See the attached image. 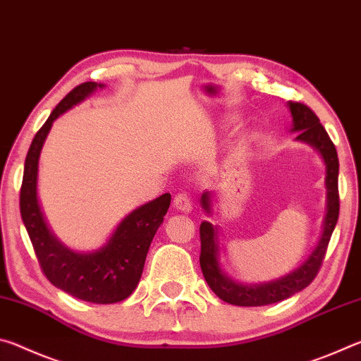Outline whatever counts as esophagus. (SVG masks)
Listing matches in <instances>:
<instances>
[{
	"instance_id": "obj_1",
	"label": "esophagus",
	"mask_w": 361,
	"mask_h": 361,
	"mask_svg": "<svg viewBox=\"0 0 361 361\" xmlns=\"http://www.w3.org/2000/svg\"><path fill=\"white\" fill-rule=\"evenodd\" d=\"M173 207L178 212H181V213H189L192 210V207H191V200H189V197H188V194H176L175 195V199H173Z\"/></svg>"
}]
</instances>
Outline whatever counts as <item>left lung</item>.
<instances>
[{
    "instance_id": "left-lung-1",
    "label": "left lung",
    "mask_w": 361,
    "mask_h": 361,
    "mask_svg": "<svg viewBox=\"0 0 361 361\" xmlns=\"http://www.w3.org/2000/svg\"><path fill=\"white\" fill-rule=\"evenodd\" d=\"M288 109L291 113V133H296V142L305 143L319 152L325 162V216L322 221V232L312 252L309 253L301 264L291 272L285 274L283 277L264 283H240L231 279L223 271L219 255H221V243H219V231L216 224L210 221H202L200 224V267L202 274L213 293L223 299L224 302L234 305H245V307H256V305L274 304L283 299L296 295L304 290L315 279L317 272L325 258L328 242L336 228L339 216V194H338V175L339 161L331 138L328 137L325 127L320 124V119L309 106L302 103L288 102ZM213 195L212 191H207L200 197L207 215L213 216Z\"/></svg>"
}]
</instances>
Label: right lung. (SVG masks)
<instances>
[{"instance_id": "right-lung-1", "label": "right lung", "mask_w": 361, "mask_h": 361, "mask_svg": "<svg viewBox=\"0 0 361 361\" xmlns=\"http://www.w3.org/2000/svg\"><path fill=\"white\" fill-rule=\"evenodd\" d=\"M103 87L99 82L78 85L54 108L35 135L23 169L20 215L49 282L82 301L113 304L124 301L137 288L151 242L170 207V194L132 210L94 252H76L66 247L47 224L38 197L39 156L54 121Z\"/></svg>"}]
</instances>
